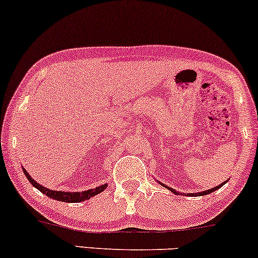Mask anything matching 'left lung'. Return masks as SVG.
Instances as JSON below:
<instances>
[{
    "mask_svg": "<svg viewBox=\"0 0 258 258\" xmlns=\"http://www.w3.org/2000/svg\"><path fill=\"white\" fill-rule=\"evenodd\" d=\"M159 182V180H158ZM160 183V182H159ZM227 183V180L226 182H223V183H221L220 185H217V186H215V188H212V189H209V190H205V191H200V193H193V194H184V195H186V197H193V195H198V197H203V195H207V194H210V193H212V191H215V190H217L218 188H221L222 185H224ZM160 184H161L162 186H166V188L168 189V190H171L172 191V193H174V194H177V195H179V194H182V193H179V191H177V190H174V189H172V188H170V186H167V185H165V184H162V183H160Z\"/></svg>",
    "mask_w": 258,
    "mask_h": 258,
    "instance_id": "8db88e82",
    "label": "left lung"
}]
</instances>
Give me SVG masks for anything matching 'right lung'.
Instances as JSON below:
<instances>
[{
    "label": "right lung",
    "instance_id": "1",
    "mask_svg": "<svg viewBox=\"0 0 258 258\" xmlns=\"http://www.w3.org/2000/svg\"><path fill=\"white\" fill-rule=\"evenodd\" d=\"M23 172H24L26 178L29 179V182H30L31 184L35 186V188H37L38 190L41 191V193L47 195V197L51 198V199H54V200H58V201H63V203H81V201L88 200V199H91L92 197H94V195L102 193V191L104 190L106 186H108V184L104 183V184L97 186V188L90 189V190L74 191V193H69V191L51 190V189H48V188H46V186H42L41 184H38L36 180L32 179L31 176L28 173V171H26L24 167H23Z\"/></svg>",
    "mask_w": 258,
    "mask_h": 258
}]
</instances>
